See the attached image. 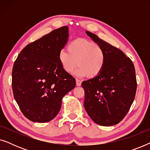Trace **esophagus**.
<instances>
[{
  "mask_svg": "<svg viewBox=\"0 0 150 150\" xmlns=\"http://www.w3.org/2000/svg\"><path fill=\"white\" fill-rule=\"evenodd\" d=\"M76 86H78V87H79V86L81 85V81H80L79 79H76Z\"/></svg>",
  "mask_w": 150,
  "mask_h": 150,
  "instance_id": "obj_1",
  "label": "esophagus"
}]
</instances>
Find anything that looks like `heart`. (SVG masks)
<instances>
[{"instance_id": "heart-1", "label": "heart", "mask_w": 150, "mask_h": 150, "mask_svg": "<svg viewBox=\"0 0 150 150\" xmlns=\"http://www.w3.org/2000/svg\"><path fill=\"white\" fill-rule=\"evenodd\" d=\"M59 59L67 73L72 72L78 63L79 67L76 74L93 78L99 75L103 69L106 57L103 48L99 44L79 38L68 45V50L63 49L61 51Z\"/></svg>"}]
</instances>
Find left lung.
<instances>
[{"mask_svg": "<svg viewBox=\"0 0 150 150\" xmlns=\"http://www.w3.org/2000/svg\"><path fill=\"white\" fill-rule=\"evenodd\" d=\"M86 33L103 48L106 61L99 75L82 83L84 106L97 124L113 126L124 118L134 100L137 84L134 64L120 49L91 32Z\"/></svg>", "mask_w": 150, "mask_h": 150, "instance_id": "8db88e82", "label": "left lung"}]
</instances>
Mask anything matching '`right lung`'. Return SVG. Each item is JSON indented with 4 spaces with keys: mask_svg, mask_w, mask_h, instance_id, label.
I'll list each match as a JSON object with an SVG mask.
<instances>
[{
    "mask_svg": "<svg viewBox=\"0 0 150 150\" xmlns=\"http://www.w3.org/2000/svg\"><path fill=\"white\" fill-rule=\"evenodd\" d=\"M68 37L67 26L52 30L28 44L14 62V98L32 122L53 120L61 109L63 98L75 87V79L63 69L59 59Z\"/></svg>",
    "mask_w": 150,
    "mask_h": 150,
    "instance_id": "add662e5",
    "label": "right lung"
}]
</instances>
